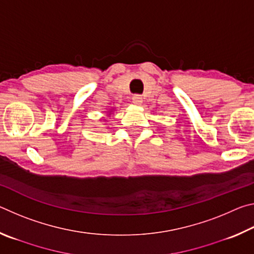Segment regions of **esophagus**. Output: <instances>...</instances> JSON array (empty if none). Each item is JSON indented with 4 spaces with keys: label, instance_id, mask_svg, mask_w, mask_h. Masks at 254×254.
<instances>
[{
    "label": "esophagus",
    "instance_id": "1",
    "mask_svg": "<svg viewBox=\"0 0 254 254\" xmlns=\"http://www.w3.org/2000/svg\"><path fill=\"white\" fill-rule=\"evenodd\" d=\"M132 102H133V104L140 106V105H142L143 98L141 95H133L132 96Z\"/></svg>",
    "mask_w": 254,
    "mask_h": 254
}]
</instances>
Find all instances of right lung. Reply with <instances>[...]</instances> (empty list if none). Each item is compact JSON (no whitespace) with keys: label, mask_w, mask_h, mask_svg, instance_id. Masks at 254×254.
I'll return each mask as SVG.
<instances>
[{"label":"right lung","mask_w":254,"mask_h":254,"mask_svg":"<svg viewBox=\"0 0 254 254\" xmlns=\"http://www.w3.org/2000/svg\"><path fill=\"white\" fill-rule=\"evenodd\" d=\"M113 112H114V107H113V109H111V110H110L109 113H107V117H111V114L113 113Z\"/></svg>","instance_id":"right-lung-1"}]
</instances>
